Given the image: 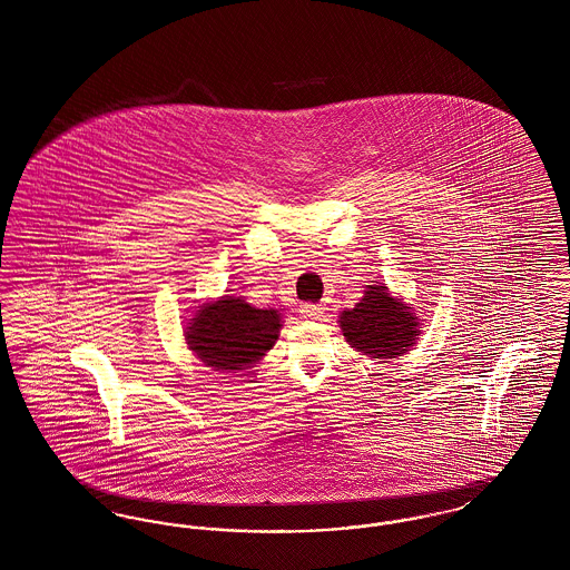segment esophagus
Instances as JSON below:
<instances>
[{
  "instance_id": "34e87169",
  "label": "esophagus",
  "mask_w": 570,
  "mask_h": 570,
  "mask_svg": "<svg viewBox=\"0 0 570 570\" xmlns=\"http://www.w3.org/2000/svg\"><path fill=\"white\" fill-rule=\"evenodd\" d=\"M298 312H301V316H303V318L316 321V318H321V316H323L325 307H323V305H318V303H303V305L298 307Z\"/></svg>"
}]
</instances>
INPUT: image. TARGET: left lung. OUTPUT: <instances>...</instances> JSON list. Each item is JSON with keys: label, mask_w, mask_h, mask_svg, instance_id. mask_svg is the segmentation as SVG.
<instances>
[{"label": "left lung", "mask_w": 570, "mask_h": 570, "mask_svg": "<svg viewBox=\"0 0 570 570\" xmlns=\"http://www.w3.org/2000/svg\"><path fill=\"white\" fill-rule=\"evenodd\" d=\"M340 326L353 348L376 358L402 356L419 335L416 316L386 286H370L361 303L340 316Z\"/></svg>", "instance_id": "left-lung-1"}]
</instances>
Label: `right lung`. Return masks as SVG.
Segmentation results:
<instances>
[{
  "mask_svg": "<svg viewBox=\"0 0 570 570\" xmlns=\"http://www.w3.org/2000/svg\"><path fill=\"white\" fill-rule=\"evenodd\" d=\"M279 314L258 309L244 298L224 297L196 312L186 331L196 356L216 370H244L272 351Z\"/></svg>",
  "mask_w": 570,
  "mask_h": 570,
  "instance_id": "obj_1",
  "label": "right lung"
}]
</instances>
